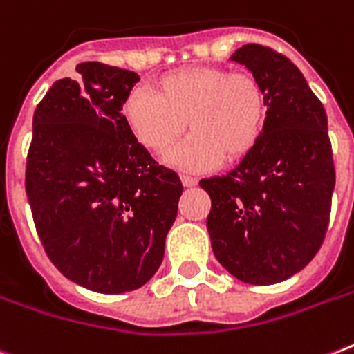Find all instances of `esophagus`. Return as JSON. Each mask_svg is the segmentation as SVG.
Returning <instances> with one entry per match:
<instances>
[{"label":"esophagus","instance_id":"34e87169","mask_svg":"<svg viewBox=\"0 0 354 354\" xmlns=\"http://www.w3.org/2000/svg\"><path fill=\"white\" fill-rule=\"evenodd\" d=\"M182 183L185 187H194V185L198 183V178L189 176V174H182Z\"/></svg>","mask_w":354,"mask_h":354}]
</instances>
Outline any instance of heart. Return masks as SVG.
<instances>
[{"instance_id": "b5f03b06", "label": "heart", "mask_w": 354, "mask_h": 354, "mask_svg": "<svg viewBox=\"0 0 354 354\" xmlns=\"http://www.w3.org/2000/svg\"><path fill=\"white\" fill-rule=\"evenodd\" d=\"M154 91L133 88L122 104L124 124L141 147L165 154L187 171H207L224 160L246 158L263 136L266 95L257 77L216 66H189L163 75Z\"/></svg>"}]
</instances>
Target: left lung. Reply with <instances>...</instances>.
I'll use <instances>...</instances> for the list:
<instances>
[{"label": "left lung", "mask_w": 354, "mask_h": 354, "mask_svg": "<svg viewBox=\"0 0 354 354\" xmlns=\"http://www.w3.org/2000/svg\"><path fill=\"white\" fill-rule=\"evenodd\" d=\"M257 77L266 121L255 149L224 176L200 180L211 196L207 232L236 279L274 285L307 266L324 244L335 189L327 113L303 73L268 46L232 55Z\"/></svg>", "instance_id": "1"}]
</instances>
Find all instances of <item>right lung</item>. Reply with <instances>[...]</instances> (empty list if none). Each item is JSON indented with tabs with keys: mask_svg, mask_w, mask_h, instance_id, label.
<instances>
[{
	"mask_svg": "<svg viewBox=\"0 0 354 354\" xmlns=\"http://www.w3.org/2000/svg\"><path fill=\"white\" fill-rule=\"evenodd\" d=\"M77 73L36 106L25 191L51 263L84 288L122 294L160 268L183 185L124 124L139 75L101 62Z\"/></svg>",
	"mask_w": 354,
	"mask_h": 354,
	"instance_id": "obj_1",
	"label": "right lung"
}]
</instances>
